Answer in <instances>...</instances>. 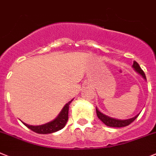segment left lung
<instances>
[{"instance_id":"obj_1","label":"left lung","mask_w":156,"mask_h":156,"mask_svg":"<svg viewBox=\"0 0 156 156\" xmlns=\"http://www.w3.org/2000/svg\"><path fill=\"white\" fill-rule=\"evenodd\" d=\"M132 67L133 68V70L137 73V74H140V76H141L142 78L146 81L145 74H144V71L141 70V68H140V67L139 66V64H138L136 61H133V64ZM96 112H97V117H98V119H100V120H101V121L105 124V125L110 127H118V128L129 126L131 122H133L134 121L135 119L137 118V116L139 115V114H138V115H136V116L131 118V119H115V118H112L110 117V116L106 115L105 114L102 113L101 111L99 110L97 107H96Z\"/></svg>"}]
</instances>
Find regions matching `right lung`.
I'll return each instance as SVG.
<instances>
[{
	"label": "right lung",
	"instance_id": "add662e5",
	"mask_svg": "<svg viewBox=\"0 0 156 156\" xmlns=\"http://www.w3.org/2000/svg\"><path fill=\"white\" fill-rule=\"evenodd\" d=\"M73 100L74 99H72L67 104H65L61 112H59V114L57 115V117L52 121L45 123V124L39 126H31L28 125L23 122H21L30 129L37 133H40V134H48V133H55L58 130H60L66 126V123L68 120L69 105L70 104V103L72 102Z\"/></svg>",
	"mask_w": 156,
	"mask_h": 156
}]
</instances>
